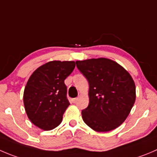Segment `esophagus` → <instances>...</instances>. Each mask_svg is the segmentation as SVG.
Returning <instances> with one entry per match:
<instances>
[{
  "instance_id": "1",
  "label": "esophagus",
  "mask_w": 157,
  "mask_h": 157,
  "mask_svg": "<svg viewBox=\"0 0 157 157\" xmlns=\"http://www.w3.org/2000/svg\"><path fill=\"white\" fill-rule=\"evenodd\" d=\"M77 100H78V98H74V99H72V102H73V103H77Z\"/></svg>"
}]
</instances>
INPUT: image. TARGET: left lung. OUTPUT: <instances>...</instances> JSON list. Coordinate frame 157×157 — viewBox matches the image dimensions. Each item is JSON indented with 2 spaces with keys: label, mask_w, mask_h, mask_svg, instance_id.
<instances>
[{
  "label": "left lung",
  "mask_w": 157,
  "mask_h": 157,
  "mask_svg": "<svg viewBox=\"0 0 157 157\" xmlns=\"http://www.w3.org/2000/svg\"><path fill=\"white\" fill-rule=\"evenodd\" d=\"M76 64L89 82V105L81 112L85 124L97 132L121 126L136 100V86L130 74L106 58L79 60Z\"/></svg>",
  "instance_id": "left-lung-1"
}]
</instances>
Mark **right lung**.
<instances>
[{
	"label": "right lung",
	"mask_w": 157,
	"mask_h": 157,
	"mask_svg": "<svg viewBox=\"0 0 157 157\" xmlns=\"http://www.w3.org/2000/svg\"><path fill=\"white\" fill-rule=\"evenodd\" d=\"M75 67L74 61H51L38 67L27 81L24 103L30 121L51 130L60 124L70 105L64 80Z\"/></svg>",
	"instance_id": "obj_1"
}]
</instances>
